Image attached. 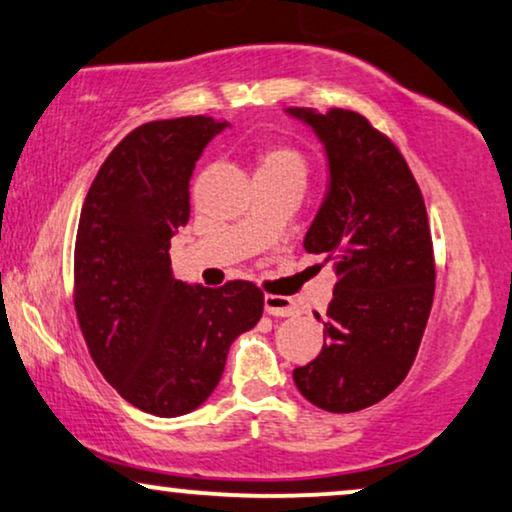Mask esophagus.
I'll use <instances>...</instances> for the list:
<instances>
[{
    "instance_id": "34e87169",
    "label": "esophagus",
    "mask_w": 512,
    "mask_h": 512,
    "mask_svg": "<svg viewBox=\"0 0 512 512\" xmlns=\"http://www.w3.org/2000/svg\"><path fill=\"white\" fill-rule=\"evenodd\" d=\"M263 304H266V313L275 315V318H289V315L299 311L292 296H282V294H266L263 296Z\"/></svg>"
}]
</instances>
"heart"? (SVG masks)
I'll use <instances>...</instances> for the list:
<instances>
[{
  "label": "heart",
  "instance_id": "b5f03b06",
  "mask_svg": "<svg viewBox=\"0 0 512 512\" xmlns=\"http://www.w3.org/2000/svg\"><path fill=\"white\" fill-rule=\"evenodd\" d=\"M256 173L296 175V178L306 180L308 161L304 151L292 147V144H266V147L258 149L256 154Z\"/></svg>",
  "mask_w": 512,
  "mask_h": 512
}]
</instances>
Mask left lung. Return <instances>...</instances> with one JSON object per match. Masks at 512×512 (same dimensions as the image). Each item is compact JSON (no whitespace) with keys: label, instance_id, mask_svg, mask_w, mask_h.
<instances>
[{"label":"left lung","instance_id":"left-lung-1","mask_svg":"<svg viewBox=\"0 0 512 512\" xmlns=\"http://www.w3.org/2000/svg\"><path fill=\"white\" fill-rule=\"evenodd\" d=\"M289 113L327 149L330 192L304 246L337 275L327 342L294 370V382L313 406L356 413L399 387L418 356L437 280L430 220L399 147L368 118L344 109Z\"/></svg>","mask_w":512,"mask_h":512}]
</instances>
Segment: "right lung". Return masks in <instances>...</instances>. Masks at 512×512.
<instances>
[{"instance_id":"right-lung-1","label":"right lung","mask_w":512,"mask_h":512,"mask_svg":"<svg viewBox=\"0 0 512 512\" xmlns=\"http://www.w3.org/2000/svg\"><path fill=\"white\" fill-rule=\"evenodd\" d=\"M223 128L208 116L140 125L106 156L80 211L73 304L82 337L106 382L159 418L199 408L230 344L263 315L254 282L189 287L170 270L194 163Z\"/></svg>"}]
</instances>
